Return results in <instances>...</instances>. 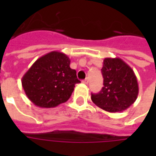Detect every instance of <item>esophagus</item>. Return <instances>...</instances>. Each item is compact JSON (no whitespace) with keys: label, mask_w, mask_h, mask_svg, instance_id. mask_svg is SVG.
<instances>
[{"label":"esophagus","mask_w":156,"mask_h":156,"mask_svg":"<svg viewBox=\"0 0 156 156\" xmlns=\"http://www.w3.org/2000/svg\"><path fill=\"white\" fill-rule=\"evenodd\" d=\"M88 81H89V80H88V78H86L83 82V83H85V84H88Z\"/></svg>","instance_id":"34e87169"}]
</instances>
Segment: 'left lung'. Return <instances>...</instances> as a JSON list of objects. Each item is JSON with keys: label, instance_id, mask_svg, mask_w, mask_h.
<instances>
[{"label": "left lung", "instance_id": "1", "mask_svg": "<svg viewBox=\"0 0 156 156\" xmlns=\"http://www.w3.org/2000/svg\"><path fill=\"white\" fill-rule=\"evenodd\" d=\"M104 87L91 94L92 101L110 113L125 110L136 100L139 93L137 78L132 68L120 58H105L101 69Z\"/></svg>", "mask_w": 156, "mask_h": 156}]
</instances>
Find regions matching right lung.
<instances>
[{"mask_svg": "<svg viewBox=\"0 0 156 156\" xmlns=\"http://www.w3.org/2000/svg\"><path fill=\"white\" fill-rule=\"evenodd\" d=\"M78 83L69 58L59 51L38 58L22 79L27 98L41 108H53L68 101Z\"/></svg>", "mask_w": 156, "mask_h": 156, "instance_id": "right-lung-1", "label": "right lung"}]
</instances>
